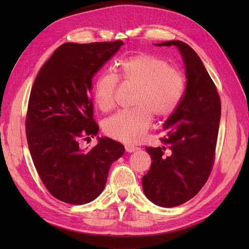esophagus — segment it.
<instances>
[{
  "mask_svg": "<svg viewBox=\"0 0 249 249\" xmlns=\"http://www.w3.org/2000/svg\"><path fill=\"white\" fill-rule=\"evenodd\" d=\"M124 148H125V150H126L127 153H134L135 150H137V149H138V147L134 146V145H125V146H124Z\"/></svg>",
  "mask_w": 249,
  "mask_h": 249,
  "instance_id": "obj_1",
  "label": "esophagus"
}]
</instances>
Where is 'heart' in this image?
Listing matches in <instances>:
<instances>
[{"mask_svg": "<svg viewBox=\"0 0 249 249\" xmlns=\"http://www.w3.org/2000/svg\"><path fill=\"white\" fill-rule=\"evenodd\" d=\"M117 76L101 73L94 83L93 100L102 111H109L115 104L118 78L136 86L133 104L136 106L122 110L104 123L107 136L124 143H136L144 137L157 116H168L177 109L185 91L183 73L161 57L147 53L131 56L117 66Z\"/></svg>", "mask_w": 249, "mask_h": 249, "instance_id": "b5f03b06", "label": "heart"}]
</instances>
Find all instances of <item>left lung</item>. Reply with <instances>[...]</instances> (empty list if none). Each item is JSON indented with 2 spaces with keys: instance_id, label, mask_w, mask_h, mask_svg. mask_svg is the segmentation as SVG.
<instances>
[{
  "instance_id": "left-lung-1",
  "label": "left lung",
  "mask_w": 249,
  "mask_h": 249,
  "mask_svg": "<svg viewBox=\"0 0 249 249\" xmlns=\"http://www.w3.org/2000/svg\"><path fill=\"white\" fill-rule=\"evenodd\" d=\"M157 46H176L186 66V91L163 126L162 145L145 147L153 162L142 178L146 197L158 206L171 208L194 197L210 177L221 104L213 80L190 46L179 40Z\"/></svg>"
}]
</instances>
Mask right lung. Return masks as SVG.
Returning <instances> with one entry per match:
<instances>
[{
	"label": "right lung",
	"instance_id": "obj_1",
	"mask_svg": "<svg viewBox=\"0 0 249 249\" xmlns=\"http://www.w3.org/2000/svg\"><path fill=\"white\" fill-rule=\"evenodd\" d=\"M123 44L63 43L34 81L26 117L28 145L43 185L61 201L84 205L95 199L112 163L124 153L122 143L107 137L87 150L79 145L99 132L90 97L93 77Z\"/></svg>",
	"mask_w": 249,
	"mask_h": 249
}]
</instances>
